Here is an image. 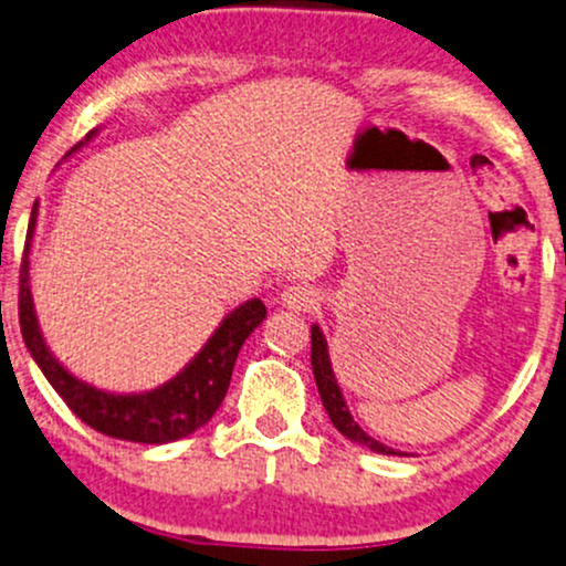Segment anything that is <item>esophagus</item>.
Listing matches in <instances>:
<instances>
[{
    "label": "esophagus",
    "instance_id": "1",
    "mask_svg": "<svg viewBox=\"0 0 566 566\" xmlns=\"http://www.w3.org/2000/svg\"><path fill=\"white\" fill-rule=\"evenodd\" d=\"M283 304H285V307H291V310L310 312V310H315L317 304H321V294H317L312 285L294 283V285H289V289L283 291Z\"/></svg>",
    "mask_w": 566,
    "mask_h": 566
}]
</instances>
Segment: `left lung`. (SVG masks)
Wrapping results in <instances>:
<instances>
[{
    "label": "left lung",
    "mask_w": 566,
    "mask_h": 566,
    "mask_svg": "<svg viewBox=\"0 0 566 566\" xmlns=\"http://www.w3.org/2000/svg\"><path fill=\"white\" fill-rule=\"evenodd\" d=\"M312 374H315L317 391H321L323 408L328 410L331 423H334L347 440L360 442L365 448H370L374 453H381V455H402L397 453L395 448H387L384 442H378L370 434H365V431L355 423V418H352L347 402H344L342 397V389H338L336 384L334 368H331V360H328V347H325L323 331L317 328V325H312Z\"/></svg>",
    "instance_id": "left-lung-1"
}]
</instances>
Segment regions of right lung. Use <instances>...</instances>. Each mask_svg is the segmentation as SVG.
I'll return each mask as SVG.
<instances>
[{
    "label": "right lung",
    "mask_w": 566,
    "mask_h": 566,
    "mask_svg": "<svg viewBox=\"0 0 566 566\" xmlns=\"http://www.w3.org/2000/svg\"><path fill=\"white\" fill-rule=\"evenodd\" d=\"M92 135L95 132H90L86 139ZM33 224H36V203H33L29 232H25L23 259H20L18 317L25 347H29L39 368H42L46 381L52 384V389L63 397V402L82 418L86 427H92L105 437H113V440L164 444L182 440V437L201 429L217 413L224 395H228L232 365L238 360V352H241L251 331L264 321L268 307L259 298H251V302L232 310L222 321V325L214 331V336L206 342V347L192 357L188 368L182 374H177L171 381H166L164 387L143 391V395H108V391H99L90 387V384L73 378L52 357L42 334H39L29 285V249L33 238Z\"/></svg>",
    "instance_id": "1"
}]
</instances>
